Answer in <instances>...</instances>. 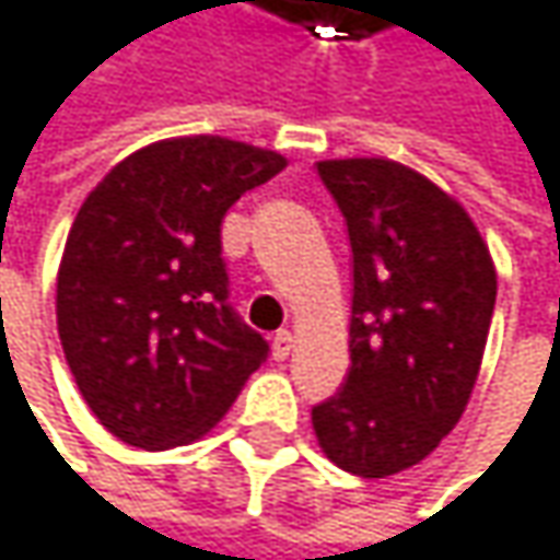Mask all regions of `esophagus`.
I'll use <instances>...</instances> for the list:
<instances>
[{
  "label": "esophagus",
  "mask_w": 560,
  "mask_h": 560,
  "mask_svg": "<svg viewBox=\"0 0 560 560\" xmlns=\"http://www.w3.org/2000/svg\"><path fill=\"white\" fill-rule=\"evenodd\" d=\"M291 349H294V336L288 330L276 332V339H272V355H276V362H284V359L291 355Z\"/></svg>",
  "instance_id": "obj_1"
}]
</instances>
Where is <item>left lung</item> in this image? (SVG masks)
I'll list each match as a JSON object with an SVG mask.
<instances>
[{"label":"left lung","mask_w":560,"mask_h":560,"mask_svg":"<svg viewBox=\"0 0 560 560\" xmlns=\"http://www.w3.org/2000/svg\"><path fill=\"white\" fill-rule=\"evenodd\" d=\"M352 243L349 378L311 420L355 478L420 465L455 430L481 372L497 269L471 214L384 156L324 160Z\"/></svg>","instance_id":"left-lung-1"}]
</instances>
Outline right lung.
Instances as JSON below:
<instances>
[{"mask_svg":"<svg viewBox=\"0 0 560 560\" xmlns=\"http://www.w3.org/2000/svg\"><path fill=\"white\" fill-rule=\"evenodd\" d=\"M284 166L228 137H170L82 201L57 272V330L82 400L121 442L166 452L208 435L269 359L228 304L221 221Z\"/></svg>","mask_w":560,"mask_h":560,"instance_id":"add662e5","label":"right lung"}]
</instances>
